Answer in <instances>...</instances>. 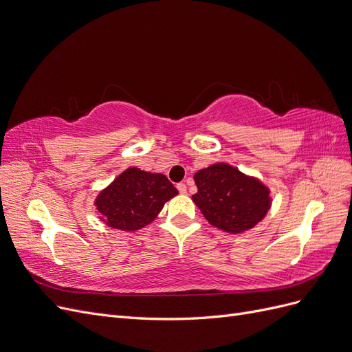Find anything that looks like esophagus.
<instances>
[{
	"label": "esophagus",
	"instance_id": "1",
	"mask_svg": "<svg viewBox=\"0 0 352 352\" xmlns=\"http://www.w3.org/2000/svg\"><path fill=\"white\" fill-rule=\"evenodd\" d=\"M177 188H178V191H179L181 194H186V192H187V186H186L184 183L177 184Z\"/></svg>",
	"mask_w": 352,
	"mask_h": 352
}]
</instances>
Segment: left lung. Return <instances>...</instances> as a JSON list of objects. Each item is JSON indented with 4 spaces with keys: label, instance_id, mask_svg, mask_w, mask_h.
Masks as SVG:
<instances>
[{
    "label": "left lung",
    "instance_id": "left-lung-1",
    "mask_svg": "<svg viewBox=\"0 0 352 352\" xmlns=\"http://www.w3.org/2000/svg\"><path fill=\"white\" fill-rule=\"evenodd\" d=\"M197 204L210 225L230 233L254 228L267 214L271 199L268 188L256 178L243 175L228 164H214L194 175Z\"/></svg>",
    "mask_w": 352,
    "mask_h": 352
}]
</instances>
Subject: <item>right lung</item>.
Returning a JSON list of instances; mask_svg holds the SVG:
<instances>
[{
	"label": "right lung",
	"instance_id": "add662e5",
	"mask_svg": "<svg viewBox=\"0 0 352 352\" xmlns=\"http://www.w3.org/2000/svg\"><path fill=\"white\" fill-rule=\"evenodd\" d=\"M177 194L164 174L129 168L98 194L96 206L110 228L132 232L151 223Z\"/></svg>",
	"mask_w": 352,
	"mask_h": 352
}]
</instances>
